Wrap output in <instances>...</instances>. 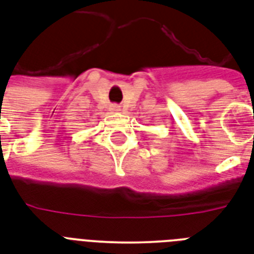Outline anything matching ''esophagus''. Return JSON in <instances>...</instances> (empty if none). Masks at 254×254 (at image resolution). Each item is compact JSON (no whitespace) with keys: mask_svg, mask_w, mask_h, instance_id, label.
Masks as SVG:
<instances>
[{"mask_svg":"<svg viewBox=\"0 0 254 254\" xmlns=\"http://www.w3.org/2000/svg\"><path fill=\"white\" fill-rule=\"evenodd\" d=\"M111 111H112V112H115V113H117V112L121 111V108H120L119 105H112V107H111Z\"/></svg>","mask_w":254,"mask_h":254,"instance_id":"1","label":"esophagus"}]
</instances>
